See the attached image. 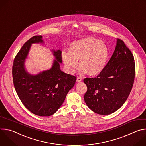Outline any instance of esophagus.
<instances>
[{"instance_id": "1", "label": "esophagus", "mask_w": 146, "mask_h": 146, "mask_svg": "<svg viewBox=\"0 0 146 146\" xmlns=\"http://www.w3.org/2000/svg\"><path fill=\"white\" fill-rule=\"evenodd\" d=\"M82 80V78H81V77H77V80H76V81H77V82H78L81 81Z\"/></svg>"}]
</instances>
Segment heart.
Returning <instances> with one entry per match:
<instances>
[{
	"label": "heart",
	"instance_id": "b5f03b06",
	"mask_svg": "<svg viewBox=\"0 0 146 146\" xmlns=\"http://www.w3.org/2000/svg\"><path fill=\"white\" fill-rule=\"evenodd\" d=\"M109 52L107 45L102 41L88 37L74 41L70 45L68 52L63 51L61 58L66 71L73 73L78 66L80 72L98 76L105 69Z\"/></svg>",
	"mask_w": 146,
	"mask_h": 146
}]
</instances>
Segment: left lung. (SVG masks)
Here are the masks:
<instances>
[{
    "instance_id": "obj_1",
    "label": "left lung",
    "mask_w": 146,
    "mask_h": 146,
    "mask_svg": "<svg viewBox=\"0 0 146 146\" xmlns=\"http://www.w3.org/2000/svg\"><path fill=\"white\" fill-rule=\"evenodd\" d=\"M134 57L124 42L117 39L112 56L104 70L95 78H86L84 100L87 106L100 115H109L125 102L133 87Z\"/></svg>"
}]
</instances>
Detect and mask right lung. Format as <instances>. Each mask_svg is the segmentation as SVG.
Wrapping results in <instances>:
<instances>
[{
    "label": "right lung",
    "mask_w": 146,
    "mask_h": 146,
    "mask_svg": "<svg viewBox=\"0 0 146 146\" xmlns=\"http://www.w3.org/2000/svg\"><path fill=\"white\" fill-rule=\"evenodd\" d=\"M42 36H35L24 44L13 65V78L16 92L25 108L33 114L47 117L54 114L64 103L67 94L75 84L76 77L60 69L61 53L52 52L55 59L51 69L33 75L25 68L32 44L43 43Z\"/></svg>",
    "instance_id": "right-lung-1"
}]
</instances>
